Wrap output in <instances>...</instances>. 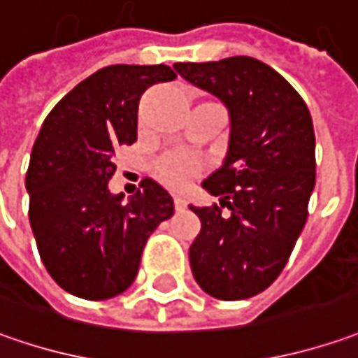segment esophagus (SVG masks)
<instances>
[{
  "label": "esophagus",
  "mask_w": 358,
  "mask_h": 358,
  "mask_svg": "<svg viewBox=\"0 0 358 358\" xmlns=\"http://www.w3.org/2000/svg\"><path fill=\"white\" fill-rule=\"evenodd\" d=\"M174 208L182 212L184 208H186V200H184V196H174Z\"/></svg>",
  "instance_id": "1"
}]
</instances>
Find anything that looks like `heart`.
Wrapping results in <instances>:
<instances>
[{
    "mask_svg": "<svg viewBox=\"0 0 358 358\" xmlns=\"http://www.w3.org/2000/svg\"><path fill=\"white\" fill-rule=\"evenodd\" d=\"M200 170V160L190 155H168L160 164H158V174L160 178L168 182L170 186H184L188 180Z\"/></svg>",
    "mask_w": 358,
    "mask_h": 358,
    "instance_id": "heart-1",
    "label": "heart"
}]
</instances>
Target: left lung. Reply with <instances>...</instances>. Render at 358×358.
Here are the masks:
<instances>
[{
    "instance_id": "1",
    "label": "left lung",
    "mask_w": 358,
    "mask_h": 358,
    "mask_svg": "<svg viewBox=\"0 0 358 358\" xmlns=\"http://www.w3.org/2000/svg\"><path fill=\"white\" fill-rule=\"evenodd\" d=\"M174 69L217 96L229 115L226 158L202 182L220 206L190 203L202 224L190 245L192 273L216 299H248L278 279L307 222L315 188L313 120L289 83L253 57Z\"/></svg>"
}]
</instances>
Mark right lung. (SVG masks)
Here are the masks:
<instances>
[{"mask_svg": "<svg viewBox=\"0 0 358 358\" xmlns=\"http://www.w3.org/2000/svg\"><path fill=\"white\" fill-rule=\"evenodd\" d=\"M174 79L168 65H110L45 118L25 176L29 222L49 275L71 295L103 301L129 289L146 240L174 214L152 178L129 202L108 190L115 148L136 141L142 93Z\"/></svg>", "mask_w": 358, "mask_h": 358, "instance_id": "add662e5", "label": "right lung"}]
</instances>
